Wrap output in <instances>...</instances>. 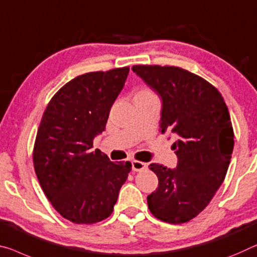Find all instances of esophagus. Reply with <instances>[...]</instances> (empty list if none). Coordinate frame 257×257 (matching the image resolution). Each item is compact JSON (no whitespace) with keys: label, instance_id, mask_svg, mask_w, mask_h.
<instances>
[{"label":"esophagus","instance_id":"34e87169","mask_svg":"<svg viewBox=\"0 0 257 257\" xmlns=\"http://www.w3.org/2000/svg\"><path fill=\"white\" fill-rule=\"evenodd\" d=\"M132 169L133 171H144L147 169V164L140 161H133L132 162Z\"/></svg>","mask_w":257,"mask_h":257}]
</instances>
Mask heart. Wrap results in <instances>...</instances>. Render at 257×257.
Here are the masks:
<instances>
[{
    "label": "heart",
    "mask_w": 257,
    "mask_h": 257,
    "mask_svg": "<svg viewBox=\"0 0 257 257\" xmlns=\"http://www.w3.org/2000/svg\"><path fill=\"white\" fill-rule=\"evenodd\" d=\"M140 94H151L149 92H147V90H140V92H138L136 95H140Z\"/></svg>",
    "instance_id": "b5f03b06"
}]
</instances>
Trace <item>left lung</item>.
Masks as SVG:
<instances>
[{
    "label": "left lung",
    "instance_id": "8db88e82",
    "mask_svg": "<svg viewBox=\"0 0 257 257\" xmlns=\"http://www.w3.org/2000/svg\"><path fill=\"white\" fill-rule=\"evenodd\" d=\"M132 70L161 97V133L177 139L175 169L149 165L159 187L148 195V208L163 222L186 223L208 206L226 175L234 146L228 109L214 86L187 70L160 65Z\"/></svg>",
    "mask_w": 257,
    "mask_h": 257
}]
</instances>
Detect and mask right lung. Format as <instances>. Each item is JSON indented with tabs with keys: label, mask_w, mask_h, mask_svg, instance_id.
Masks as SVG:
<instances>
[{
	"label": "right lung",
	"mask_w": 257,
	"mask_h": 257,
	"mask_svg": "<svg viewBox=\"0 0 257 257\" xmlns=\"http://www.w3.org/2000/svg\"><path fill=\"white\" fill-rule=\"evenodd\" d=\"M130 68L78 76L51 98L39 126L33 163L41 187L58 214L76 224L111 215L132 164L113 163L92 151Z\"/></svg>",
	"instance_id": "add662e5"
}]
</instances>
